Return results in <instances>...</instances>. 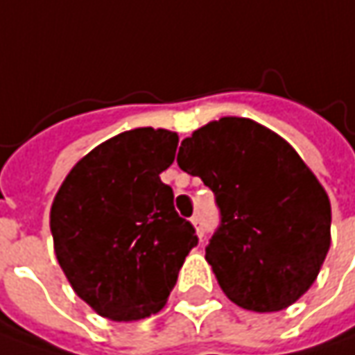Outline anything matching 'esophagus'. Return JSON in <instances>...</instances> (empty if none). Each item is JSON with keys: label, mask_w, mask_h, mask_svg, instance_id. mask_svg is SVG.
I'll return each instance as SVG.
<instances>
[{"label": "esophagus", "mask_w": 355, "mask_h": 355, "mask_svg": "<svg viewBox=\"0 0 355 355\" xmlns=\"http://www.w3.org/2000/svg\"><path fill=\"white\" fill-rule=\"evenodd\" d=\"M193 224H194V228H196V234L202 239L205 236V226H202V216L200 214H194L193 216Z\"/></svg>", "instance_id": "obj_1"}]
</instances>
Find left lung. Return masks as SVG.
Segmentation results:
<instances>
[{"instance_id": "8db88e82", "label": "left lung", "mask_w": 355, "mask_h": 355, "mask_svg": "<svg viewBox=\"0 0 355 355\" xmlns=\"http://www.w3.org/2000/svg\"><path fill=\"white\" fill-rule=\"evenodd\" d=\"M178 166L216 196L220 226L207 260L236 306L278 312L314 284L330 250V198L282 137L223 116L187 137Z\"/></svg>"}]
</instances>
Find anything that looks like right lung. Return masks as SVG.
<instances>
[{
    "label": "right lung",
    "mask_w": 355,
    "mask_h": 355,
    "mask_svg": "<svg viewBox=\"0 0 355 355\" xmlns=\"http://www.w3.org/2000/svg\"><path fill=\"white\" fill-rule=\"evenodd\" d=\"M177 147L178 135L166 129L121 132L77 162L55 194L57 262L99 316L132 322L157 314L198 244L161 180Z\"/></svg>",
    "instance_id": "obj_1"
}]
</instances>
